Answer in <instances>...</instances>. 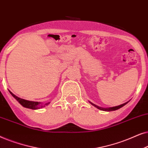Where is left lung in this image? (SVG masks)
Returning a JSON list of instances; mask_svg holds the SVG:
<instances>
[{
    "label": "left lung",
    "mask_w": 148,
    "mask_h": 148,
    "mask_svg": "<svg viewBox=\"0 0 148 148\" xmlns=\"http://www.w3.org/2000/svg\"><path fill=\"white\" fill-rule=\"evenodd\" d=\"M128 102H129V101H128ZM128 102H126V103H123V104H121V105H120V106H115V107L108 108H101V107H99V106H96L95 104L92 103H91V102H90V101H89V103H90V104H91V105L94 106L95 107V108H97V109H99V110H103V111L110 112V111H114V110H119V109H120V108H122V107H123L124 106L126 105V104H127V103H128Z\"/></svg>",
    "instance_id": "left-lung-1"
}]
</instances>
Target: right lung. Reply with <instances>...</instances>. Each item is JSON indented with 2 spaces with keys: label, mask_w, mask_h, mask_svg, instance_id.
<instances>
[{
  "label": "right lung",
  "mask_w": 148,
  "mask_h": 148,
  "mask_svg": "<svg viewBox=\"0 0 148 148\" xmlns=\"http://www.w3.org/2000/svg\"><path fill=\"white\" fill-rule=\"evenodd\" d=\"M9 92H10V93L12 95L13 97H14L15 99L21 104V106H23L24 108H29V109H32V110L40 109V108H44V107H45V106L49 105V104L50 103V102H48V103L42 104V103H41L40 102H38V101H27V100L21 99V98L17 97L16 95H15L13 94V92H11V91H10V90H9Z\"/></svg>",
  "instance_id": "right-lung-1"
}]
</instances>
